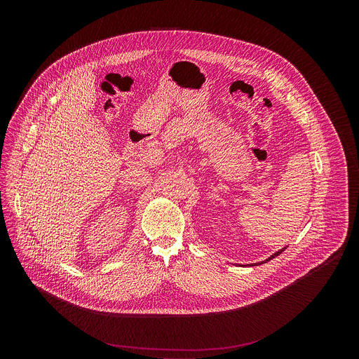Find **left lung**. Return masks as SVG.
<instances>
[{
	"mask_svg": "<svg viewBox=\"0 0 359 359\" xmlns=\"http://www.w3.org/2000/svg\"><path fill=\"white\" fill-rule=\"evenodd\" d=\"M284 250H285V247H284V248H283V250H280V251H277V252H276V254H273V255H271V257H269V259H267V260H266V262H264V263H267V262H270V260H273V259H274V257H277V255H278V254H281V252H283V251H284ZM259 264H263V263H259Z\"/></svg>",
	"mask_w": 359,
	"mask_h": 359,
	"instance_id": "obj_1",
	"label": "left lung"
}]
</instances>
